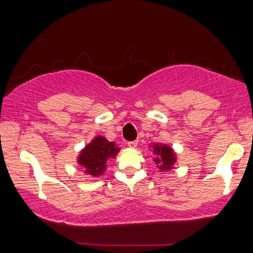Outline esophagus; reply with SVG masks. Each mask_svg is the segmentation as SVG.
Listing matches in <instances>:
<instances>
[{"label":"esophagus","mask_w":253,"mask_h":253,"mask_svg":"<svg viewBox=\"0 0 253 253\" xmlns=\"http://www.w3.org/2000/svg\"><path fill=\"white\" fill-rule=\"evenodd\" d=\"M137 145H138V140H131V142L127 143V146L130 147V148H135Z\"/></svg>","instance_id":"obj_1"}]
</instances>
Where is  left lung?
<instances>
[{"label":"left lung","instance_id":"left-lung-1","mask_svg":"<svg viewBox=\"0 0 253 253\" xmlns=\"http://www.w3.org/2000/svg\"><path fill=\"white\" fill-rule=\"evenodd\" d=\"M154 154H156V158H154V162L156 163L158 169L161 170L172 169L174 163L176 162V156L172 148L168 145L155 144L153 145Z\"/></svg>","mask_w":253,"mask_h":253}]
</instances>
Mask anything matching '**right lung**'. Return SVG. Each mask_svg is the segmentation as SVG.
<instances>
[{
    "instance_id": "add662e5",
    "label": "right lung",
    "mask_w": 253,
    "mask_h": 253,
    "mask_svg": "<svg viewBox=\"0 0 253 253\" xmlns=\"http://www.w3.org/2000/svg\"><path fill=\"white\" fill-rule=\"evenodd\" d=\"M118 152L119 147L114 142H109L102 136H97L81 151L78 163L85 173L98 177L106 169L107 161L116 156Z\"/></svg>"
}]
</instances>
